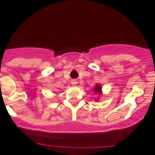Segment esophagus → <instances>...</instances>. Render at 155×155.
<instances>
[{
    "label": "esophagus",
    "instance_id": "obj_1",
    "mask_svg": "<svg viewBox=\"0 0 155 155\" xmlns=\"http://www.w3.org/2000/svg\"><path fill=\"white\" fill-rule=\"evenodd\" d=\"M71 84L73 85H76V84H77V81H76V79H72V80H71Z\"/></svg>",
    "mask_w": 155,
    "mask_h": 155
}]
</instances>
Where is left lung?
Masks as SVG:
<instances>
[{
  "instance_id": "left-lung-1",
  "label": "left lung",
  "mask_w": 155,
  "mask_h": 155,
  "mask_svg": "<svg viewBox=\"0 0 155 155\" xmlns=\"http://www.w3.org/2000/svg\"><path fill=\"white\" fill-rule=\"evenodd\" d=\"M101 91H102V88L100 85H96V86L94 88V92L96 94H101V92H102Z\"/></svg>"
}]
</instances>
